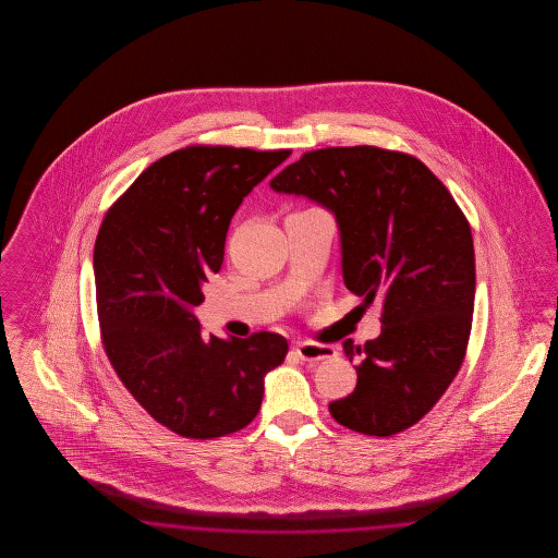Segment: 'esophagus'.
I'll list each match as a JSON object with an SVG mask.
<instances>
[{"mask_svg":"<svg viewBox=\"0 0 558 558\" xmlns=\"http://www.w3.org/2000/svg\"><path fill=\"white\" fill-rule=\"evenodd\" d=\"M294 353L307 362V364H318L324 360H330L337 355L335 347L322 345V343H312V341H303V343H296L294 345Z\"/></svg>","mask_w":558,"mask_h":558,"instance_id":"esophagus-1","label":"esophagus"}]
</instances>
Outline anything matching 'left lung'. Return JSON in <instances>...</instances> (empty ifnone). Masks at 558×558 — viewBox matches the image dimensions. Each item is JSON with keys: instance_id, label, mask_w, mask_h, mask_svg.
<instances>
[{"instance_id": "1", "label": "left lung", "mask_w": 558, "mask_h": 558, "mask_svg": "<svg viewBox=\"0 0 558 558\" xmlns=\"http://www.w3.org/2000/svg\"><path fill=\"white\" fill-rule=\"evenodd\" d=\"M269 186L332 213L345 287L383 303L351 396L328 405L351 430L391 437L416 425L460 371L475 307V248L466 217L421 160L374 146L305 153Z\"/></svg>"}]
</instances>
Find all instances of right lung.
<instances>
[{
	"mask_svg": "<svg viewBox=\"0 0 558 558\" xmlns=\"http://www.w3.org/2000/svg\"><path fill=\"white\" fill-rule=\"evenodd\" d=\"M291 150L190 146L153 162L112 205L94 246L108 360L135 401L169 430L213 439L248 425L289 343L205 337L194 310L223 264L242 198Z\"/></svg>",
	"mask_w": 558,
	"mask_h": 558,
	"instance_id": "right-lung-1",
	"label": "right lung"
}]
</instances>
